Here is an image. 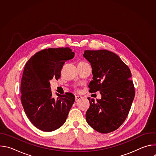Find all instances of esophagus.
<instances>
[{"instance_id": "34e87169", "label": "esophagus", "mask_w": 156, "mask_h": 156, "mask_svg": "<svg viewBox=\"0 0 156 156\" xmlns=\"http://www.w3.org/2000/svg\"><path fill=\"white\" fill-rule=\"evenodd\" d=\"M82 98H83V97H81V96H75V102H78V101H80Z\"/></svg>"}]
</instances>
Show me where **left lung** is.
Here are the masks:
<instances>
[{
  "mask_svg": "<svg viewBox=\"0 0 156 156\" xmlns=\"http://www.w3.org/2000/svg\"><path fill=\"white\" fill-rule=\"evenodd\" d=\"M83 57L91 63L93 80L90 91H99L101 99L88 98L86 114L88 125L101 133L118 129L128 116L135 98V87L128 66L115 53L107 50L85 51Z\"/></svg>",
  "mask_w": 156,
  "mask_h": 156,
  "instance_id": "1",
  "label": "left lung"
}]
</instances>
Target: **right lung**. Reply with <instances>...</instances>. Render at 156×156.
<instances>
[{"mask_svg":"<svg viewBox=\"0 0 156 156\" xmlns=\"http://www.w3.org/2000/svg\"><path fill=\"white\" fill-rule=\"evenodd\" d=\"M69 48H49L33 55L27 62L21 78V101L31 123L44 131H52L65 122L75 102V96L66 93L52 97L50 81L58 80L64 63L74 57Z\"/></svg>","mask_w":156,"mask_h":156,"instance_id":"right-lung-1","label":"right lung"}]
</instances>
